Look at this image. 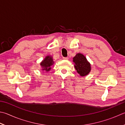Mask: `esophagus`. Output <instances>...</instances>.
Returning a JSON list of instances; mask_svg holds the SVG:
<instances>
[{"instance_id": "obj_1", "label": "esophagus", "mask_w": 125, "mask_h": 125, "mask_svg": "<svg viewBox=\"0 0 125 125\" xmlns=\"http://www.w3.org/2000/svg\"><path fill=\"white\" fill-rule=\"evenodd\" d=\"M63 59H64V60H69V58H68V57H63Z\"/></svg>"}]
</instances>
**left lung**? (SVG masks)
Returning <instances> with one entry per match:
<instances>
[{"label": "left lung", "instance_id": "1", "mask_svg": "<svg viewBox=\"0 0 125 125\" xmlns=\"http://www.w3.org/2000/svg\"><path fill=\"white\" fill-rule=\"evenodd\" d=\"M73 62L74 63L75 69L81 76H86L90 72L91 70L90 63L83 54L77 53L73 58Z\"/></svg>", "mask_w": 125, "mask_h": 125}]
</instances>
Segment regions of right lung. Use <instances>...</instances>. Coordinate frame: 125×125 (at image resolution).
Listing matches in <instances>:
<instances>
[{
  "label": "right lung",
  "mask_w": 125,
  "mask_h": 125,
  "mask_svg": "<svg viewBox=\"0 0 125 125\" xmlns=\"http://www.w3.org/2000/svg\"><path fill=\"white\" fill-rule=\"evenodd\" d=\"M54 63L53 56L51 55H47L44 59L40 62L41 70L43 72H47L51 70V66Z\"/></svg>",
  "instance_id": "right-lung-1"
}]
</instances>
